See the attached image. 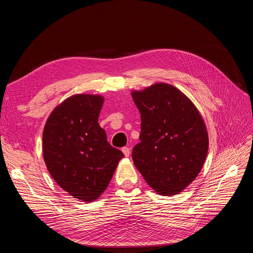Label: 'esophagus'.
<instances>
[{"label":"esophagus","instance_id":"obj_1","mask_svg":"<svg viewBox=\"0 0 253 253\" xmlns=\"http://www.w3.org/2000/svg\"><path fill=\"white\" fill-rule=\"evenodd\" d=\"M122 153H124L126 157H128L129 156V149L127 147L122 148Z\"/></svg>","mask_w":253,"mask_h":253}]
</instances>
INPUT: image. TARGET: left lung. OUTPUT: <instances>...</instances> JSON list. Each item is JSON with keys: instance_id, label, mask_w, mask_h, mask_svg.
<instances>
[{"instance_id": "left-lung-1", "label": "left lung", "mask_w": 253, "mask_h": 253, "mask_svg": "<svg viewBox=\"0 0 253 253\" xmlns=\"http://www.w3.org/2000/svg\"><path fill=\"white\" fill-rule=\"evenodd\" d=\"M131 95L141 116L140 142L132 153L134 165L156 193L178 194L197 177L208 153L202 115L169 83L157 82Z\"/></svg>"}]
</instances>
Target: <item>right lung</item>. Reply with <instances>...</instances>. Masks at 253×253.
<instances>
[{"mask_svg":"<svg viewBox=\"0 0 253 253\" xmlns=\"http://www.w3.org/2000/svg\"><path fill=\"white\" fill-rule=\"evenodd\" d=\"M103 102L101 95L68 97L52 110L43 129V158L49 174L84 203L100 197L124 157L98 124Z\"/></svg>","mask_w":253,"mask_h":253,"instance_id":"right-lung-1","label":"right lung"}]
</instances>
